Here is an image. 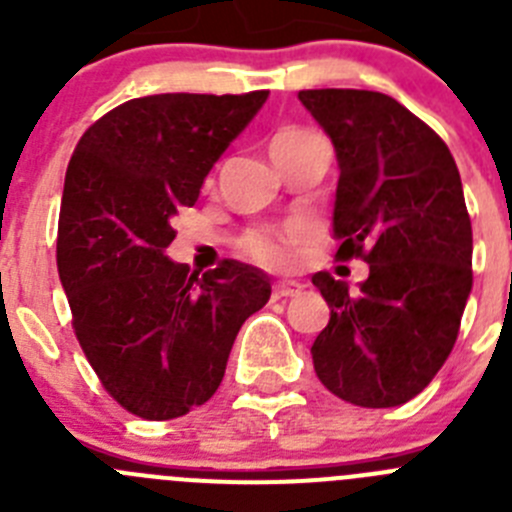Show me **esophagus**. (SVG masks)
Returning <instances> with one entry per match:
<instances>
[{
  "instance_id": "34e87169",
  "label": "esophagus",
  "mask_w": 512,
  "mask_h": 512,
  "mask_svg": "<svg viewBox=\"0 0 512 512\" xmlns=\"http://www.w3.org/2000/svg\"><path fill=\"white\" fill-rule=\"evenodd\" d=\"M297 295H302V284L287 282V279H284V282H277L274 289H271V297H274V300H289V297Z\"/></svg>"
}]
</instances>
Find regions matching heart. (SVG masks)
Here are the masks:
<instances>
[{"instance_id":"heart-1","label":"heart","mask_w":512,"mask_h":512,"mask_svg":"<svg viewBox=\"0 0 512 512\" xmlns=\"http://www.w3.org/2000/svg\"><path fill=\"white\" fill-rule=\"evenodd\" d=\"M305 135L307 130H279V133L271 138V146L292 143V140H300L305 138ZM297 238H300V230L297 228L256 230V233H248L246 238H243V253L264 266H282L289 261V253H292V246L297 243Z\"/></svg>"}]
</instances>
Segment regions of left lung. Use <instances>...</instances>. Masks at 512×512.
<instances>
[{
    "label": "left lung",
    "instance_id": "left-lung-1",
    "mask_svg": "<svg viewBox=\"0 0 512 512\" xmlns=\"http://www.w3.org/2000/svg\"><path fill=\"white\" fill-rule=\"evenodd\" d=\"M305 110L338 158L336 259H364L348 292L312 274L330 320L310 354L320 382L361 408L413 400L449 359L472 292V220L449 146L397 99L305 89Z\"/></svg>",
    "mask_w": 512,
    "mask_h": 512
}]
</instances>
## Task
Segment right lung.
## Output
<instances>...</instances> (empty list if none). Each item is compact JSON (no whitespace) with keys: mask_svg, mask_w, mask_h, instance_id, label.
<instances>
[{"mask_svg":"<svg viewBox=\"0 0 512 512\" xmlns=\"http://www.w3.org/2000/svg\"><path fill=\"white\" fill-rule=\"evenodd\" d=\"M269 92L130 99L81 135L63 182L56 261L74 330L104 390L128 413L171 420L223 382L246 318L269 302L264 271L174 264L171 217Z\"/></svg>","mask_w":512,"mask_h":512,"instance_id":"right-lung-1","label":"right lung"}]
</instances>
